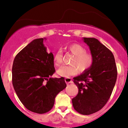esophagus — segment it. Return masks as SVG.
<instances>
[{
  "instance_id": "34e87169",
  "label": "esophagus",
  "mask_w": 128,
  "mask_h": 128,
  "mask_svg": "<svg viewBox=\"0 0 128 128\" xmlns=\"http://www.w3.org/2000/svg\"><path fill=\"white\" fill-rule=\"evenodd\" d=\"M64 81H65V82L66 83V84H69V83H73L72 80L70 78H64Z\"/></svg>"
}]
</instances>
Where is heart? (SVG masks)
Segmentation results:
<instances>
[{
	"instance_id": "heart-1",
	"label": "heart",
	"mask_w": 128,
	"mask_h": 128,
	"mask_svg": "<svg viewBox=\"0 0 128 128\" xmlns=\"http://www.w3.org/2000/svg\"><path fill=\"white\" fill-rule=\"evenodd\" d=\"M68 50L73 54L74 57L71 61V65H64L57 70L59 76L69 78L76 74L78 69L82 72H85L92 66L94 57L92 54L86 52V50L78 44H72L68 46ZM63 61V52L61 50H57L54 54V62L56 66H60Z\"/></svg>"
}]
</instances>
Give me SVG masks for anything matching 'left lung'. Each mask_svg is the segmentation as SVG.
I'll list each match as a JSON object with an SVG mask.
<instances>
[{
	"label": "left lung",
	"instance_id": "obj_1",
	"mask_svg": "<svg viewBox=\"0 0 128 128\" xmlns=\"http://www.w3.org/2000/svg\"><path fill=\"white\" fill-rule=\"evenodd\" d=\"M94 57L90 69L74 77L78 95L72 99L74 110L83 115L100 110L110 98L117 78V69L113 54L94 38H83Z\"/></svg>",
	"mask_w": 128,
	"mask_h": 128
}]
</instances>
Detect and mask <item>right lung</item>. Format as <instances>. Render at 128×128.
I'll list each match as a JSON object with an SVG mask.
<instances>
[{
  "label": "right lung",
  "instance_id": "add662e5",
  "mask_svg": "<svg viewBox=\"0 0 128 128\" xmlns=\"http://www.w3.org/2000/svg\"><path fill=\"white\" fill-rule=\"evenodd\" d=\"M44 40H34L16 56L12 83L22 104L30 111L44 114L53 107L57 94L66 88L63 77L52 78L54 55L48 54Z\"/></svg>",
  "mask_w": 128,
  "mask_h": 128
}]
</instances>
